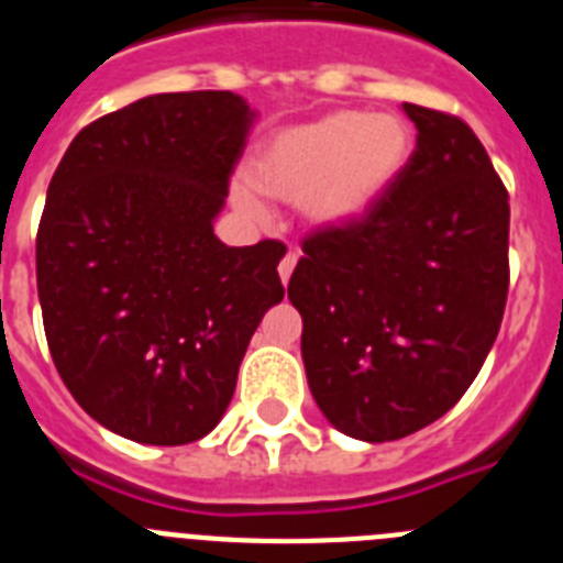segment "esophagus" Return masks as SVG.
<instances>
[{"label": "esophagus", "mask_w": 563, "mask_h": 563, "mask_svg": "<svg viewBox=\"0 0 563 563\" xmlns=\"http://www.w3.org/2000/svg\"><path fill=\"white\" fill-rule=\"evenodd\" d=\"M296 262H298V253L296 251H290V253H285V258H282V262H278V276H282V282H290V276H292V271H296Z\"/></svg>", "instance_id": "obj_1"}]
</instances>
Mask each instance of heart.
I'll return each instance as SVG.
<instances>
[{
	"mask_svg": "<svg viewBox=\"0 0 563 563\" xmlns=\"http://www.w3.org/2000/svg\"><path fill=\"white\" fill-rule=\"evenodd\" d=\"M411 154L409 126L395 114L355 109L273 134L258 148L251 177L258 191L301 206L312 225L355 222L397 180ZM233 202L256 217L262 202L253 188H233Z\"/></svg>",
	"mask_w": 563,
	"mask_h": 563,
	"instance_id": "obj_1",
	"label": "heart"
}]
</instances>
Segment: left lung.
Masks as SVG:
<instances>
[{"mask_svg": "<svg viewBox=\"0 0 563 563\" xmlns=\"http://www.w3.org/2000/svg\"><path fill=\"white\" fill-rule=\"evenodd\" d=\"M409 163L355 222L316 231L290 276L318 409L343 434L400 440L479 375L505 316L507 188L456 114L402 103Z\"/></svg>", "mask_w": 563, "mask_h": 563, "instance_id": "obj_1", "label": "left lung"}]
</instances>
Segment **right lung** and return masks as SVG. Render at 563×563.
Masks as SVG:
<instances>
[{"instance_id": "right-lung-1", "label": "right lung", "mask_w": 563, "mask_h": 563, "mask_svg": "<svg viewBox=\"0 0 563 563\" xmlns=\"http://www.w3.org/2000/svg\"><path fill=\"white\" fill-rule=\"evenodd\" d=\"M251 123L225 89L148 96L84 126L49 180L36 236L49 355L78 406L126 440L206 437L285 298L282 242L213 233Z\"/></svg>"}]
</instances>
